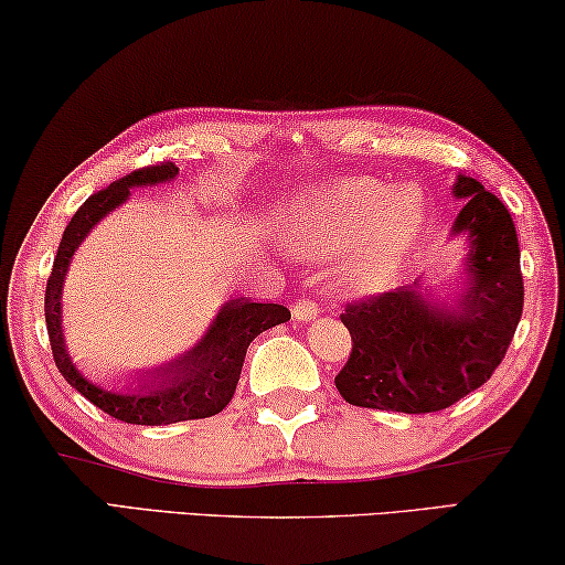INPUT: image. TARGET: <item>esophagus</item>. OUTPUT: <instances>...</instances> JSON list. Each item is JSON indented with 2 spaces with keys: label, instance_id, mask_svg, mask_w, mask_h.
<instances>
[{
  "label": "esophagus",
  "instance_id": "1",
  "mask_svg": "<svg viewBox=\"0 0 565 565\" xmlns=\"http://www.w3.org/2000/svg\"><path fill=\"white\" fill-rule=\"evenodd\" d=\"M291 311H294V319H297V322H311V319L319 317L317 301H311V299H297L294 301Z\"/></svg>",
  "mask_w": 565,
  "mask_h": 565
}]
</instances>
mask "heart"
Segmentation results:
<instances>
[{"instance_id": "b5f03b06", "label": "heart", "mask_w": 565, "mask_h": 565, "mask_svg": "<svg viewBox=\"0 0 565 565\" xmlns=\"http://www.w3.org/2000/svg\"><path fill=\"white\" fill-rule=\"evenodd\" d=\"M428 223L416 184L388 190L370 177H344L305 190L281 210L291 250L309 258L340 256L337 276L350 291H377L398 271Z\"/></svg>"}]
</instances>
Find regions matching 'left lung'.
<instances>
[{
  "label": "left lung",
  "mask_w": 565,
  "mask_h": 565,
  "mask_svg": "<svg viewBox=\"0 0 565 565\" xmlns=\"http://www.w3.org/2000/svg\"><path fill=\"white\" fill-rule=\"evenodd\" d=\"M454 198L465 207L451 235L469 243L459 297L436 301L414 281L342 311L352 352L334 385L352 406L401 414L449 408L490 381L515 337L525 294L515 223L475 177L459 174Z\"/></svg>",
  "instance_id": "left-lung-1"
}]
</instances>
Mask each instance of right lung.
Instances as JSON below:
<instances>
[{"mask_svg":"<svg viewBox=\"0 0 565 565\" xmlns=\"http://www.w3.org/2000/svg\"><path fill=\"white\" fill-rule=\"evenodd\" d=\"M177 172L180 170L172 162L141 167V170L121 177V180L111 182L106 190L96 192V195H90L83 202L63 233L45 289V322L57 370L94 406H98L108 416L124 420V424L162 426L177 424V420L207 418L221 414L231 403L235 385H238L248 344L260 332L291 319V311L281 305H258V301L238 297L225 301L221 311H217V317L213 319V324H210V330L195 348L170 360V363L134 373L126 391L114 393L98 388V385L86 381L75 370L65 352L61 317L63 281L73 254L78 250L83 238L96 228L98 221H104L111 210L129 200L131 188L170 182L174 180Z\"/></svg>","mask_w":565,"mask_h":565,"instance_id":"obj_1","label":"right lung"}]
</instances>
